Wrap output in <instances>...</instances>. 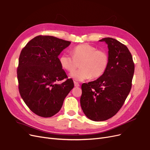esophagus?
I'll use <instances>...</instances> for the list:
<instances>
[{"instance_id": "esophagus-1", "label": "esophagus", "mask_w": 150, "mask_h": 150, "mask_svg": "<svg viewBox=\"0 0 150 150\" xmlns=\"http://www.w3.org/2000/svg\"><path fill=\"white\" fill-rule=\"evenodd\" d=\"M74 86L75 87H79V86H80V84L78 83V82H74Z\"/></svg>"}]
</instances>
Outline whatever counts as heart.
Instances as JSON below:
<instances>
[{
  "label": "heart",
  "mask_w": 150,
  "mask_h": 150,
  "mask_svg": "<svg viewBox=\"0 0 150 150\" xmlns=\"http://www.w3.org/2000/svg\"><path fill=\"white\" fill-rule=\"evenodd\" d=\"M72 53L73 56L66 53L62 54L59 61L62 68L69 72L73 71L80 63L81 68L69 75L75 81H82L91 77L98 78L105 72L109 59L105 51L84 43L75 46Z\"/></svg>",
  "instance_id": "b5f03b06"
}]
</instances>
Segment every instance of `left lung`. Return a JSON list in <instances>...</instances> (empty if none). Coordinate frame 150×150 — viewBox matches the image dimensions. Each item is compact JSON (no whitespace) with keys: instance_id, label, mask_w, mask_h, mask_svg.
<instances>
[{"instance_id":"1","label":"left lung","mask_w":150,"mask_h":150,"mask_svg":"<svg viewBox=\"0 0 150 150\" xmlns=\"http://www.w3.org/2000/svg\"><path fill=\"white\" fill-rule=\"evenodd\" d=\"M99 42L108 46V64L105 73L96 81L82 84V110L90 120L109 119L118 112L132 88L135 65L127 46L112 38Z\"/></svg>"}]
</instances>
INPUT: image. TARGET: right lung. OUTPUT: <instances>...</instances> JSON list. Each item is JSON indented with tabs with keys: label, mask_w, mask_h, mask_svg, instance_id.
I'll use <instances>...</instances> for the list:
<instances>
[{
	"label": "right lung",
	"mask_w": 150,
	"mask_h": 150,
	"mask_svg": "<svg viewBox=\"0 0 150 150\" xmlns=\"http://www.w3.org/2000/svg\"><path fill=\"white\" fill-rule=\"evenodd\" d=\"M71 42L52 36L35 37L22 49L17 77L20 94L30 109L42 117H51L61 108L74 87L59 63L58 56Z\"/></svg>",
	"instance_id": "1"
}]
</instances>
